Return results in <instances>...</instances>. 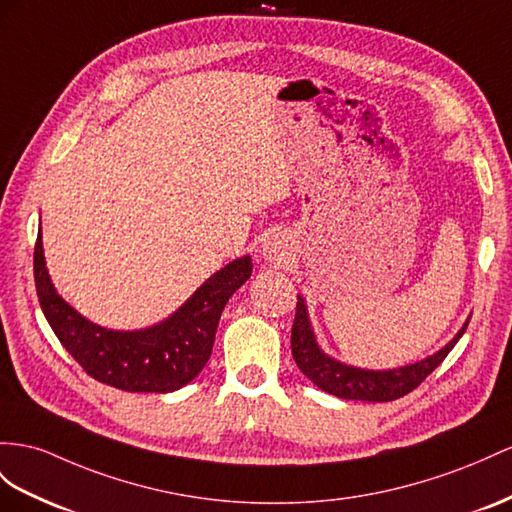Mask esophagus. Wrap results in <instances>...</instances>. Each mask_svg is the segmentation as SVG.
Here are the masks:
<instances>
[{
    "label": "esophagus",
    "mask_w": 512,
    "mask_h": 512,
    "mask_svg": "<svg viewBox=\"0 0 512 512\" xmlns=\"http://www.w3.org/2000/svg\"><path fill=\"white\" fill-rule=\"evenodd\" d=\"M261 255H264V259H268L270 264H283V261L290 257V248H287V242L281 235H268L264 240V246H261Z\"/></svg>",
    "instance_id": "obj_1"
}]
</instances>
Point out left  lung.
Instances as JSON below:
<instances>
[{
    "label": "left lung",
    "mask_w": 512,
    "mask_h": 512,
    "mask_svg": "<svg viewBox=\"0 0 512 512\" xmlns=\"http://www.w3.org/2000/svg\"><path fill=\"white\" fill-rule=\"evenodd\" d=\"M469 320L471 316L465 320L461 331H458L441 350H437L435 355L391 370H365L326 355L318 344L316 333H313L305 298L298 296L296 318L292 326V355L300 372H303L313 385L326 393H331V396L361 402H391L406 396V393H411L432 370L439 368L441 361L450 355V350L467 331Z\"/></svg>",
    "instance_id": "obj_1"
}]
</instances>
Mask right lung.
<instances>
[{
    "label": "right lung",
    "mask_w": 512,
    "mask_h": 512,
    "mask_svg": "<svg viewBox=\"0 0 512 512\" xmlns=\"http://www.w3.org/2000/svg\"><path fill=\"white\" fill-rule=\"evenodd\" d=\"M251 272V255L233 259L166 320L147 329L114 331L90 322L58 294L41 231L34 246L38 303L60 344L95 381L131 393H170L199 376L212 355L220 313Z\"/></svg>",
    "instance_id": "1"
}]
</instances>
